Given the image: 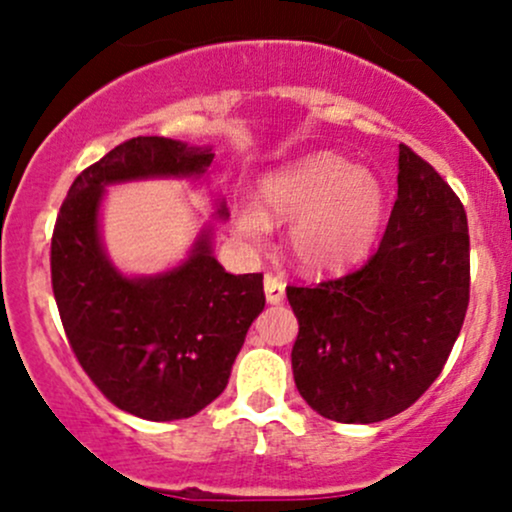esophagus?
<instances>
[{"instance_id": "esophagus-1", "label": "esophagus", "mask_w": 512, "mask_h": 512, "mask_svg": "<svg viewBox=\"0 0 512 512\" xmlns=\"http://www.w3.org/2000/svg\"><path fill=\"white\" fill-rule=\"evenodd\" d=\"M264 296L269 303H281L286 296V284L274 274H264Z\"/></svg>"}]
</instances>
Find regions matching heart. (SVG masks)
I'll return each instance as SVG.
<instances>
[{"instance_id":"1","label":"heart","mask_w":512,"mask_h":512,"mask_svg":"<svg viewBox=\"0 0 512 512\" xmlns=\"http://www.w3.org/2000/svg\"><path fill=\"white\" fill-rule=\"evenodd\" d=\"M262 209L236 214L240 240L260 248L269 219L291 223V257L308 272H339L366 257L385 216L383 182L334 154H315L262 180Z\"/></svg>"}]
</instances>
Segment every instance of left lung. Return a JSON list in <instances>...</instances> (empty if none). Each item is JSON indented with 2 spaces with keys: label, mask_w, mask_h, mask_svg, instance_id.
<instances>
[{
  "label": "left lung",
  "mask_w": 512,
  "mask_h": 512,
  "mask_svg": "<svg viewBox=\"0 0 512 512\" xmlns=\"http://www.w3.org/2000/svg\"><path fill=\"white\" fill-rule=\"evenodd\" d=\"M305 402L339 424L409 409L448 361L469 305V231L460 197L399 144L397 202L378 250L354 272L286 286Z\"/></svg>",
  "instance_id": "obj_1"
}]
</instances>
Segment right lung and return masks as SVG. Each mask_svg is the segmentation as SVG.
I'll return each mask as SVG.
<instances>
[{"label": "right lung", "instance_id": "add662e5", "mask_svg": "<svg viewBox=\"0 0 512 512\" xmlns=\"http://www.w3.org/2000/svg\"><path fill=\"white\" fill-rule=\"evenodd\" d=\"M211 158L166 137L127 139L76 175L52 231V293L76 361L108 402L146 421L190 419L221 395L264 308L262 274H228L204 233L173 272L127 279L101 250L98 204L110 182L197 175Z\"/></svg>", "mask_w": 512, "mask_h": 512}]
</instances>
